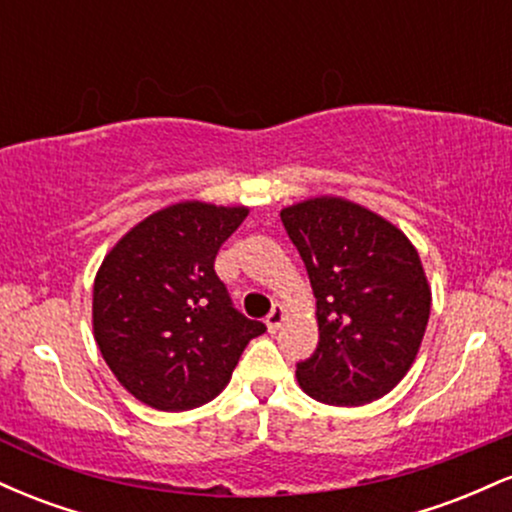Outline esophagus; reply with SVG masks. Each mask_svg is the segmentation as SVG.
Wrapping results in <instances>:
<instances>
[{
	"label": "esophagus",
	"instance_id": "esophagus-1",
	"mask_svg": "<svg viewBox=\"0 0 512 512\" xmlns=\"http://www.w3.org/2000/svg\"><path fill=\"white\" fill-rule=\"evenodd\" d=\"M284 320H286V310H284V305L276 303L274 308H272V313L267 315V330H269V332H276V330H279L281 325H284Z\"/></svg>",
	"mask_w": 512,
	"mask_h": 512
}]
</instances>
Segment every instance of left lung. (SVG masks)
<instances>
[{"mask_svg": "<svg viewBox=\"0 0 512 512\" xmlns=\"http://www.w3.org/2000/svg\"><path fill=\"white\" fill-rule=\"evenodd\" d=\"M281 223L317 298L320 342L296 363L298 383L334 407L387 395L419 354L431 315L419 252L383 216L339 197L286 207Z\"/></svg>", "mask_w": 512, "mask_h": 512, "instance_id": "8db88e82", "label": "left lung"}]
</instances>
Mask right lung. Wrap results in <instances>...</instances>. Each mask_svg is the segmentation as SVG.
I'll use <instances>...</instances> for the list:
<instances>
[{
    "instance_id": "1",
    "label": "right lung",
    "mask_w": 512,
    "mask_h": 512,
    "mask_svg": "<svg viewBox=\"0 0 512 512\" xmlns=\"http://www.w3.org/2000/svg\"><path fill=\"white\" fill-rule=\"evenodd\" d=\"M245 207L180 202L132 228L93 284V334L115 378L139 402L187 411L231 380L250 339L267 330L233 308L214 272Z\"/></svg>"
}]
</instances>
